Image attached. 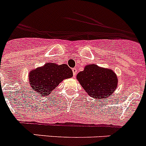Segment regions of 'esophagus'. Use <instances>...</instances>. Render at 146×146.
Wrapping results in <instances>:
<instances>
[{"label":"esophagus","instance_id":"obj_1","mask_svg":"<svg viewBox=\"0 0 146 146\" xmlns=\"http://www.w3.org/2000/svg\"><path fill=\"white\" fill-rule=\"evenodd\" d=\"M72 72H73V76H74V77H76V75H77V69H76L75 68H73V69H72Z\"/></svg>","mask_w":146,"mask_h":146}]
</instances>
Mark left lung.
<instances>
[{
	"instance_id": "1",
	"label": "left lung",
	"mask_w": 146,
	"mask_h": 146,
	"mask_svg": "<svg viewBox=\"0 0 146 146\" xmlns=\"http://www.w3.org/2000/svg\"><path fill=\"white\" fill-rule=\"evenodd\" d=\"M77 79L89 96L99 100L112 96L118 85V78L113 71L94 64L86 66L77 74Z\"/></svg>"
}]
</instances>
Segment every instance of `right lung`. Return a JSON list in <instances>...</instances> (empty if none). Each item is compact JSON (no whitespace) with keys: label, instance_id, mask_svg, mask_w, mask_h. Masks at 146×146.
Here are the masks:
<instances>
[{"label":"right lung","instance_id":"obj_1","mask_svg":"<svg viewBox=\"0 0 146 146\" xmlns=\"http://www.w3.org/2000/svg\"><path fill=\"white\" fill-rule=\"evenodd\" d=\"M72 76V70L66 64L58 65L54 63H48L42 67L31 71L29 82L34 94L36 93L47 96L61 81Z\"/></svg>","mask_w":146,"mask_h":146}]
</instances>
